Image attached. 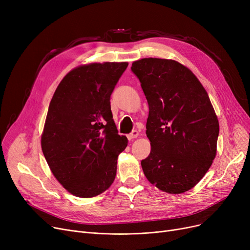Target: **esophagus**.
Listing matches in <instances>:
<instances>
[{
  "mask_svg": "<svg viewBox=\"0 0 250 250\" xmlns=\"http://www.w3.org/2000/svg\"><path fill=\"white\" fill-rule=\"evenodd\" d=\"M138 136H139V132H138V130H133L132 133H130L129 135H127V139L130 141V140H133V139L137 138Z\"/></svg>",
  "mask_w": 250,
  "mask_h": 250,
  "instance_id": "34e87169",
  "label": "esophagus"
}]
</instances>
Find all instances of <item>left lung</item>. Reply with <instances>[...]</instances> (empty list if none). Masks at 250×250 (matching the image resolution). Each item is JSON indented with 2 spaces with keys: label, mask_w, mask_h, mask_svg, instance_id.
Returning <instances> with one entry per match:
<instances>
[{
  "label": "left lung",
  "mask_w": 250,
  "mask_h": 250,
  "mask_svg": "<svg viewBox=\"0 0 250 250\" xmlns=\"http://www.w3.org/2000/svg\"><path fill=\"white\" fill-rule=\"evenodd\" d=\"M130 70L149 104L151 152L141 162L144 174L165 192L188 191L217 153L219 122L207 91L189 69L172 60L142 59Z\"/></svg>",
  "instance_id": "8db88e82"
}]
</instances>
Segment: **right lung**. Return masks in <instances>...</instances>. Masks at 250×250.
Masks as SVG:
<instances>
[{"label": "right lung", "instance_id": "add662e5", "mask_svg": "<svg viewBox=\"0 0 250 250\" xmlns=\"http://www.w3.org/2000/svg\"><path fill=\"white\" fill-rule=\"evenodd\" d=\"M127 64L78 67L64 76L49 103L42 149L52 174L79 198H92L111 186L117 157L127 146L110 107V96Z\"/></svg>", "mask_w": 250, "mask_h": 250}]
</instances>
